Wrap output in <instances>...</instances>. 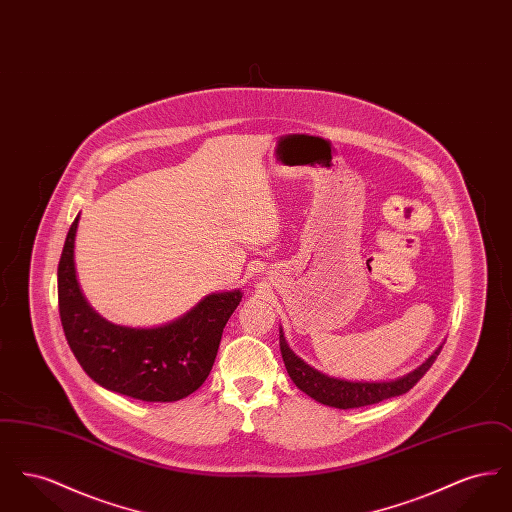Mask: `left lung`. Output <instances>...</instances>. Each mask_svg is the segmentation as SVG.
I'll use <instances>...</instances> for the list:
<instances>
[{"label": "left lung", "mask_w": 512, "mask_h": 512, "mask_svg": "<svg viewBox=\"0 0 512 512\" xmlns=\"http://www.w3.org/2000/svg\"><path fill=\"white\" fill-rule=\"evenodd\" d=\"M280 351H282L286 370L299 390L305 391L309 397L328 407L357 409V407L374 405L384 399L407 393L430 370V366L434 365L441 347L436 349V353L424 365L418 366L411 374L393 382H347V380L330 378L315 370L313 366L303 363L288 347L284 334H280Z\"/></svg>", "instance_id": "8db88e82"}]
</instances>
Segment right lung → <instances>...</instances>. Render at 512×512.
Here are the masks:
<instances>
[{"instance_id": "right-lung-1", "label": "right lung", "mask_w": 512, "mask_h": 512, "mask_svg": "<svg viewBox=\"0 0 512 512\" xmlns=\"http://www.w3.org/2000/svg\"><path fill=\"white\" fill-rule=\"evenodd\" d=\"M74 219L57 268L59 317L76 361L103 386L140 401L169 403L194 393L209 376L222 330L242 292L207 295L186 317L159 328L117 326L86 303L74 272Z\"/></svg>"}]
</instances>
